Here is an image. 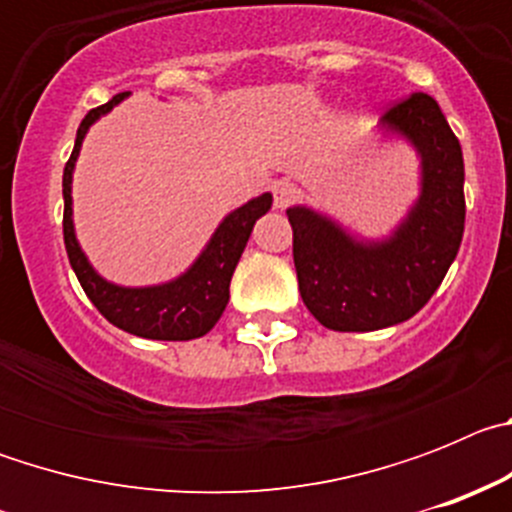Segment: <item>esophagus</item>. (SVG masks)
Returning a JSON list of instances; mask_svg holds the SVG:
<instances>
[{"label":"esophagus","mask_w":512,"mask_h":512,"mask_svg":"<svg viewBox=\"0 0 512 512\" xmlns=\"http://www.w3.org/2000/svg\"><path fill=\"white\" fill-rule=\"evenodd\" d=\"M271 194H274V207L284 210V207H289L300 197V187L295 182H289V179H282V182L271 187Z\"/></svg>","instance_id":"34e87169"}]
</instances>
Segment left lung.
<instances>
[{
    "mask_svg": "<svg viewBox=\"0 0 512 512\" xmlns=\"http://www.w3.org/2000/svg\"><path fill=\"white\" fill-rule=\"evenodd\" d=\"M423 156V194L390 241L356 243L336 223L292 207V256L302 302L330 330H379L431 300L464 235V158L436 99L413 92L384 112Z\"/></svg>",
    "mask_w": 512,
    "mask_h": 512,
    "instance_id": "obj_1",
    "label": "left lung"
}]
</instances>
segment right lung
<instances>
[{"mask_svg": "<svg viewBox=\"0 0 512 512\" xmlns=\"http://www.w3.org/2000/svg\"><path fill=\"white\" fill-rule=\"evenodd\" d=\"M122 97L125 92L115 94L102 107L89 110V115L81 120L79 130H76L74 151L63 169V243H66L71 269H74L81 289L112 325L128 330L133 336L151 338V341H192V338L205 336L223 315L230 297V277H233L238 259L246 248L253 223L269 212L271 194H261L248 205L230 212L220 223L217 233L212 235L205 253L176 282L146 289H125L104 282L89 266L87 256L81 253L79 243H76L74 223H71V171H74L81 140L87 135L89 125L99 115L110 112Z\"/></svg>", "mask_w": 512, "mask_h": 512, "instance_id": "obj_1", "label": "right lung"}]
</instances>
